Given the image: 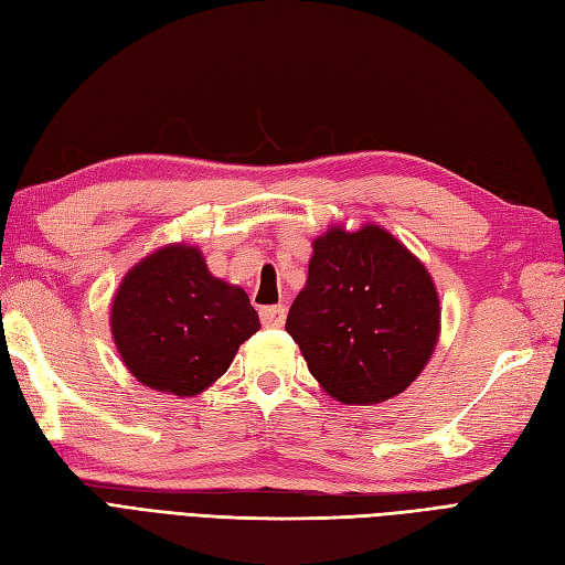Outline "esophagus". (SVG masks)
Returning <instances> with one entry per match:
<instances>
[{
  "label": "esophagus",
  "mask_w": 565,
  "mask_h": 565,
  "mask_svg": "<svg viewBox=\"0 0 565 565\" xmlns=\"http://www.w3.org/2000/svg\"><path fill=\"white\" fill-rule=\"evenodd\" d=\"M260 323H264L266 328H280L285 323V307H260Z\"/></svg>",
  "instance_id": "esophagus-1"
}]
</instances>
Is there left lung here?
Wrapping results in <instances>:
<instances>
[{"instance_id": "8db88e82", "label": "left lung", "mask_w": 565, "mask_h": 565, "mask_svg": "<svg viewBox=\"0 0 565 565\" xmlns=\"http://www.w3.org/2000/svg\"><path fill=\"white\" fill-rule=\"evenodd\" d=\"M438 321L431 275L386 230L366 225L333 227L313 242L307 287L285 330L335 401L374 405L419 376Z\"/></svg>"}]
</instances>
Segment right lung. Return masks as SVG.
<instances>
[{
    "mask_svg": "<svg viewBox=\"0 0 565 565\" xmlns=\"http://www.w3.org/2000/svg\"><path fill=\"white\" fill-rule=\"evenodd\" d=\"M260 328L242 287L213 278L194 246H164L134 266L113 301L124 364L146 386L196 395Z\"/></svg>",
    "mask_w": 565,
    "mask_h": 565,
    "instance_id": "right-lung-1",
    "label": "right lung"
}]
</instances>
